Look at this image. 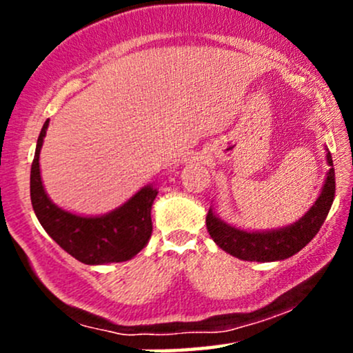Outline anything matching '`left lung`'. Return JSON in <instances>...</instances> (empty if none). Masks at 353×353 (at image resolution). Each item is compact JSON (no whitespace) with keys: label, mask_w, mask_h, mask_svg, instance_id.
<instances>
[{"label":"left lung","mask_w":353,"mask_h":353,"mask_svg":"<svg viewBox=\"0 0 353 353\" xmlns=\"http://www.w3.org/2000/svg\"><path fill=\"white\" fill-rule=\"evenodd\" d=\"M327 164L330 165V169L327 172L320 196L315 204L307 210L305 216L295 221L294 224L281 229L252 230L250 232V230H242L224 222L210 208L208 217H205L210 237L222 250L241 261L274 262L292 257L315 237L329 214L332 202H334L335 171L332 154L329 151H327Z\"/></svg>","instance_id":"obj_1"}]
</instances>
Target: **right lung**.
Instances as JSON below:
<instances>
[{"mask_svg":"<svg viewBox=\"0 0 353 353\" xmlns=\"http://www.w3.org/2000/svg\"><path fill=\"white\" fill-rule=\"evenodd\" d=\"M50 119L39 132L31 164V204L39 224L68 254L88 265L111 264L132 259L144 249L152 234L151 209L157 196L152 184L141 188L123 205L104 216H78L68 212L48 197L39 171L41 152Z\"/></svg>","mask_w":353,"mask_h":353,"instance_id":"right-lung-1","label":"right lung"}]
</instances>
